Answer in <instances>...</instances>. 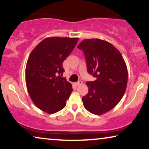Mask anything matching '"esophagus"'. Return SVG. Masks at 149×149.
I'll return each mask as SVG.
<instances>
[{"instance_id": "34e87169", "label": "esophagus", "mask_w": 149, "mask_h": 149, "mask_svg": "<svg viewBox=\"0 0 149 149\" xmlns=\"http://www.w3.org/2000/svg\"><path fill=\"white\" fill-rule=\"evenodd\" d=\"M82 83H83L82 81H77V83H75V85H76V86H79V85H81Z\"/></svg>"}]
</instances>
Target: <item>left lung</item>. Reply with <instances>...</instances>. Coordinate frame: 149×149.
Instances as JSON below:
<instances>
[{"label": "left lung", "mask_w": 149, "mask_h": 149, "mask_svg": "<svg viewBox=\"0 0 149 149\" xmlns=\"http://www.w3.org/2000/svg\"><path fill=\"white\" fill-rule=\"evenodd\" d=\"M82 50L87 72L96 80L87 81L88 93L82 97L85 109L102 115L116 107L125 93L127 69L121 53L110 42L92 38L77 46Z\"/></svg>", "instance_id": "1"}]
</instances>
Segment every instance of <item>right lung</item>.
<instances>
[{
	"label": "right lung",
	"mask_w": 149,
	"mask_h": 149,
	"mask_svg": "<svg viewBox=\"0 0 149 149\" xmlns=\"http://www.w3.org/2000/svg\"><path fill=\"white\" fill-rule=\"evenodd\" d=\"M78 38H45L32 50L26 68L28 91L36 107L53 114L64 109L72 91L62 77V63L74 49Z\"/></svg>",
	"instance_id": "obj_1"
}]
</instances>
